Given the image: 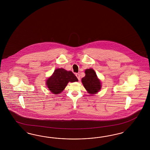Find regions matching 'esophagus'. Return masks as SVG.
I'll list each match as a JSON object with an SVG mask.
<instances>
[{
    "mask_svg": "<svg viewBox=\"0 0 150 150\" xmlns=\"http://www.w3.org/2000/svg\"><path fill=\"white\" fill-rule=\"evenodd\" d=\"M75 75H76V76L77 77L78 80H80V74L77 73V74H75Z\"/></svg>",
    "mask_w": 150,
    "mask_h": 150,
    "instance_id": "obj_1",
    "label": "esophagus"
}]
</instances>
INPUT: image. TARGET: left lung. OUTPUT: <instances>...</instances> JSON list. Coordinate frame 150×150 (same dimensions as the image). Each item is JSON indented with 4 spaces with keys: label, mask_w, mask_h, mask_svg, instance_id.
Returning <instances> with one entry per match:
<instances>
[{
    "label": "left lung",
    "mask_w": 150,
    "mask_h": 150,
    "mask_svg": "<svg viewBox=\"0 0 150 150\" xmlns=\"http://www.w3.org/2000/svg\"><path fill=\"white\" fill-rule=\"evenodd\" d=\"M85 77L82 78L83 85L87 92L91 95H94L101 88V83L98 79L95 70L92 69H86Z\"/></svg>",
    "instance_id": "1"
}]
</instances>
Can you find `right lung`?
Here are the masks:
<instances>
[{
  "label": "right lung",
  "instance_id": "right-lung-1",
  "mask_svg": "<svg viewBox=\"0 0 150 150\" xmlns=\"http://www.w3.org/2000/svg\"><path fill=\"white\" fill-rule=\"evenodd\" d=\"M46 81V85L51 92L58 95L63 91L69 82L78 81V79L72 71L58 68L55 70Z\"/></svg>",
  "mask_w": 150,
  "mask_h": 150
}]
</instances>
